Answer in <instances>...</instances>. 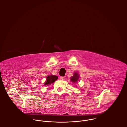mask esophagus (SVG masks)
<instances>
[{
    "mask_svg": "<svg viewBox=\"0 0 127 127\" xmlns=\"http://www.w3.org/2000/svg\"><path fill=\"white\" fill-rule=\"evenodd\" d=\"M65 78V76H64V77H61L60 78V80H64Z\"/></svg>",
    "mask_w": 127,
    "mask_h": 127,
    "instance_id": "1",
    "label": "esophagus"
}]
</instances>
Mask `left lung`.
<instances>
[{
    "mask_svg": "<svg viewBox=\"0 0 127 127\" xmlns=\"http://www.w3.org/2000/svg\"><path fill=\"white\" fill-rule=\"evenodd\" d=\"M79 74L75 72L74 74V75L70 78V79L73 83H76V82H77V81L79 80Z\"/></svg>",
    "mask_w": 127,
    "mask_h": 127,
    "instance_id": "8db88e82",
    "label": "left lung"
}]
</instances>
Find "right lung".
<instances>
[{"label": "right lung", "instance_id": "right-lung-1", "mask_svg": "<svg viewBox=\"0 0 127 127\" xmlns=\"http://www.w3.org/2000/svg\"><path fill=\"white\" fill-rule=\"evenodd\" d=\"M58 79V77L55 75H50L48 76L46 78V81L44 84L45 86L46 85H50L55 82Z\"/></svg>", "mask_w": 127, "mask_h": 127}]
</instances>
